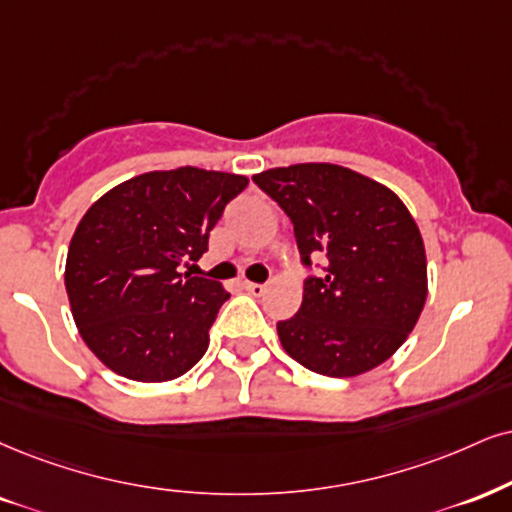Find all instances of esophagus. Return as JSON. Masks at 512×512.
I'll list each match as a JSON object with an SVG mask.
<instances>
[{"instance_id": "1", "label": "esophagus", "mask_w": 512, "mask_h": 512, "mask_svg": "<svg viewBox=\"0 0 512 512\" xmlns=\"http://www.w3.org/2000/svg\"><path fill=\"white\" fill-rule=\"evenodd\" d=\"M242 287H244V292H249L251 296H261V294H266V285H258V282H242Z\"/></svg>"}]
</instances>
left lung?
I'll return each mask as SVG.
<instances>
[{
    "instance_id": "obj_1",
    "label": "left lung",
    "mask_w": 512,
    "mask_h": 512,
    "mask_svg": "<svg viewBox=\"0 0 512 512\" xmlns=\"http://www.w3.org/2000/svg\"><path fill=\"white\" fill-rule=\"evenodd\" d=\"M294 225L308 275L294 318L280 320L285 351L327 377H356L387 361L418 323L427 258L403 201L380 182L334 163H296L254 175Z\"/></svg>"
}]
</instances>
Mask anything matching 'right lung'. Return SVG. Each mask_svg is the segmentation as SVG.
I'll list each match as a JSON object with an SVG mask.
<instances>
[{"mask_svg":"<svg viewBox=\"0 0 512 512\" xmlns=\"http://www.w3.org/2000/svg\"><path fill=\"white\" fill-rule=\"evenodd\" d=\"M246 185L218 170H154L109 189L82 216L66 292L80 337L106 368L168 382L199 363L230 294L180 266L204 256L208 232Z\"/></svg>","mask_w":512,"mask_h":512,"instance_id":"right-lung-1","label":"right lung"}]
</instances>
